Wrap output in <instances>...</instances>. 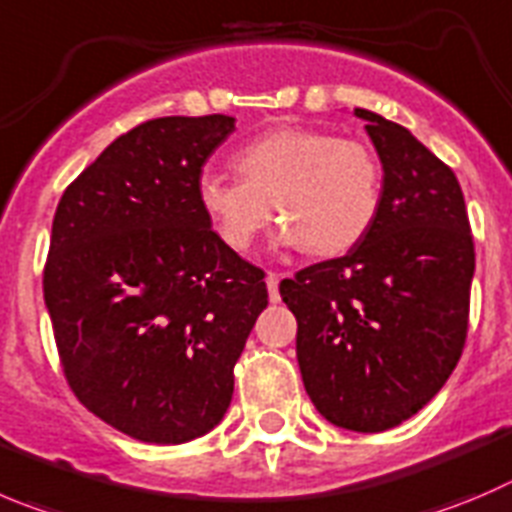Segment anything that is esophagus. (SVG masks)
<instances>
[{
    "label": "esophagus",
    "mask_w": 512,
    "mask_h": 512,
    "mask_svg": "<svg viewBox=\"0 0 512 512\" xmlns=\"http://www.w3.org/2000/svg\"><path fill=\"white\" fill-rule=\"evenodd\" d=\"M266 286H269V299L276 304V301L281 299L279 296V274L269 271V276H266Z\"/></svg>",
    "instance_id": "34e87169"
}]
</instances>
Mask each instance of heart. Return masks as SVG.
<instances>
[{
	"mask_svg": "<svg viewBox=\"0 0 512 512\" xmlns=\"http://www.w3.org/2000/svg\"><path fill=\"white\" fill-rule=\"evenodd\" d=\"M238 178L203 173L198 206L231 251L246 253L271 223L284 246L337 256L357 246L382 206V165L372 148L324 130L276 128L233 153Z\"/></svg>",
	"mask_w": 512,
	"mask_h": 512,
	"instance_id": "obj_1",
	"label": "heart"
}]
</instances>
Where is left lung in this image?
Wrapping results in <instances>:
<instances>
[{
    "instance_id": "obj_1",
    "label": "left lung",
    "mask_w": 512,
    "mask_h": 512,
    "mask_svg": "<svg viewBox=\"0 0 512 512\" xmlns=\"http://www.w3.org/2000/svg\"><path fill=\"white\" fill-rule=\"evenodd\" d=\"M382 160V206L347 256L281 281L316 410L354 432L402 425L460 362L475 243L455 173L402 125L357 107Z\"/></svg>"
}]
</instances>
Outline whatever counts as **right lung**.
I'll list each match as a JSON object with an SVG mask.
<instances>
[{"label":"right lung","instance_id":"1","mask_svg":"<svg viewBox=\"0 0 512 512\" xmlns=\"http://www.w3.org/2000/svg\"><path fill=\"white\" fill-rule=\"evenodd\" d=\"M233 123L173 115L128 130L72 180L52 221L42 286L67 384L140 442L180 445L223 420L269 304L264 271L198 206L203 165Z\"/></svg>","mask_w":512,"mask_h":512}]
</instances>
